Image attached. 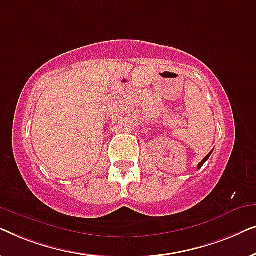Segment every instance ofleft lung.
Here are the masks:
<instances>
[{
  "label": "left lung",
  "instance_id": "obj_1",
  "mask_svg": "<svg viewBox=\"0 0 256 256\" xmlns=\"http://www.w3.org/2000/svg\"><path fill=\"white\" fill-rule=\"evenodd\" d=\"M211 154H212V152H210V154H208V155H206V156L204 157V160H202V162L198 164V166H197V168H198V169H200V168L202 166V164H204V163L206 162V160H208V157H210V156H211Z\"/></svg>",
  "mask_w": 256,
  "mask_h": 256
}]
</instances>
